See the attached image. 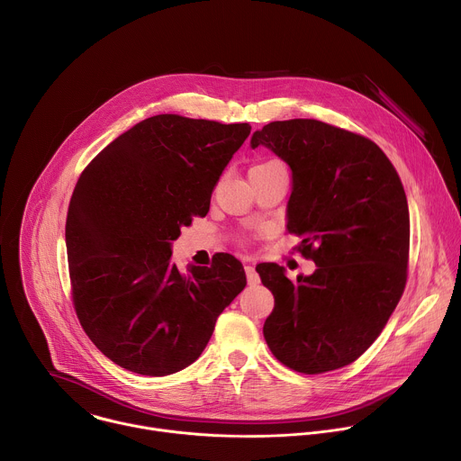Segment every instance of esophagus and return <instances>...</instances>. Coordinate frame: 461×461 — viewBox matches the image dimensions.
Here are the masks:
<instances>
[{
	"label": "esophagus",
	"instance_id": "34e87169",
	"mask_svg": "<svg viewBox=\"0 0 461 461\" xmlns=\"http://www.w3.org/2000/svg\"><path fill=\"white\" fill-rule=\"evenodd\" d=\"M244 271H246V278H248V284H249V285L260 284V276H258V273L255 271L253 264H246V266H244Z\"/></svg>",
	"mask_w": 461,
	"mask_h": 461
}]
</instances>
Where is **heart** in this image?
Listing matches in <instances>:
<instances>
[{
    "mask_svg": "<svg viewBox=\"0 0 461 461\" xmlns=\"http://www.w3.org/2000/svg\"><path fill=\"white\" fill-rule=\"evenodd\" d=\"M276 161H267V163H262V165H257V167H266V165H275Z\"/></svg>",
    "mask_w": 461,
    "mask_h": 461,
    "instance_id": "heart-1",
    "label": "heart"
}]
</instances>
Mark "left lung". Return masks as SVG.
I'll return each mask as SVG.
<instances>
[{
  "label": "left lung",
  "instance_id": "obj_1",
  "mask_svg": "<svg viewBox=\"0 0 461 461\" xmlns=\"http://www.w3.org/2000/svg\"><path fill=\"white\" fill-rule=\"evenodd\" d=\"M291 170L287 231L317 269L294 282L257 266L275 308L264 339L278 362L321 375L355 362L376 340L403 293L409 208L385 153L367 137L317 119L273 121L251 137Z\"/></svg>",
  "mask_w": 461,
  "mask_h": 461
}]
</instances>
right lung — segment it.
Instances as JSON below:
<instances>
[{
  "mask_svg": "<svg viewBox=\"0 0 461 461\" xmlns=\"http://www.w3.org/2000/svg\"><path fill=\"white\" fill-rule=\"evenodd\" d=\"M249 130L248 122L153 115L83 170L65 228L72 298L88 339L122 369L167 376L188 367L244 289L233 255L181 273L172 242L192 217L208 213Z\"/></svg>",
  "mask_w": 461,
  "mask_h": 461,
  "instance_id": "obj_1",
  "label": "right lung"
}]
</instances>
